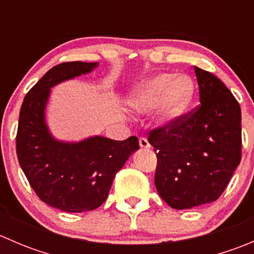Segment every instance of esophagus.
<instances>
[{
    "instance_id": "34e87169",
    "label": "esophagus",
    "mask_w": 254,
    "mask_h": 254,
    "mask_svg": "<svg viewBox=\"0 0 254 254\" xmlns=\"http://www.w3.org/2000/svg\"><path fill=\"white\" fill-rule=\"evenodd\" d=\"M139 143H140V147H142V148H150L151 147L150 142H148V140L146 139V137H140Z\"/></svg>"
}]
</instances>
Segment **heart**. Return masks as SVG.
I'll use <instances>...</instances> for the list:
<instances>
[{"instance_id":"1","label":"heart","mask_w":254,"mask_h":254,"mask_svg":"<svg viewBox=\"0 0 254 254\" xmlns=\"http://www.w3.org/2000/svg\"><path fill=\"white\" fill-rule=\"evenodd\" d=\"M194 96V82L188 76L158 73L132 93L130 104L137 111H147L160 102L158 118L163 124H173L186 113Z\"/></svg>"}]
</instances>
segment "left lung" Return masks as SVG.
Wrapping results in <instances>:
<instances>
[{"mask_svg":"<svg viewBox=\"0 0 254 254\" xmlns=\"http://www.w3.org/2000/svg\"><path fill=\"white\" fill-rule=\"evenodd\" d=\"M194 71L200 106L148 135L157 156L156 189L177 210L216 200L241 161L240 104L216 76Z\"/></svg>","mask_w":254,"mask_h":254,"instance_id":"left-lung-1","label":"left lung"}]
</instances>
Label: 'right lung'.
<instances>
[{"instance_id": "add662e5", "label": "right lung", "mask_w": 254, "mask_h": 254, "mask_svg": "<svg viewBox=\"0 0 254 254\" xmlns=\"http://www.w3.org/2000/svg\"><path fill=\"white\" fill-rule=\"evenodd\" d=\"M98 63L72 61L54 66L25 94L17 130V156L30 187L40 200L67 212L94 210L106 201L118 171L139 140L124 141L92 136L78 142H64L50 134L45 108L50 88L91 72Z\"/></svg>"}]
</instances>
